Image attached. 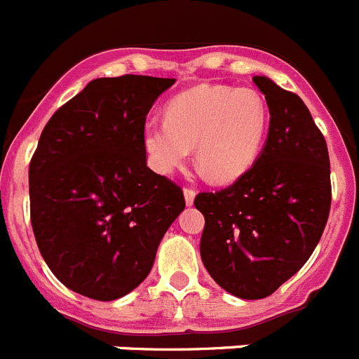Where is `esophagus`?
Returning <instances> with one entry per match:
<instances>
[{
  "mask_svg": "<svg viewBox=\"0 0 359 359\" xmlns=\"http://www.w3.org/2000/svg\"><path fill=\"white\" fill-rule=\"evenodd\" d=\"M183 196H185V203L187 207H191L194 203V198H196V192L192 189H183Z\"/></svg>",
  "mask_w": 359,
  "mask_h": 359,
  "instance_id": "1",
  "label": "esophagus"
}]
</instances>
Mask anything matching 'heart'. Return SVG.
I'll list each match as a JSON object with an SVG mask.
<instances>
[{
  "mask_svg": "<svg viewBox=\"0 0 359 359\" xmlns=\"http://www.w3.org/2000/svg\"><path fill=\"white\" fill-rule=\"evenodd\" d=\"M269 130V107L259 92L200 85L165 107V119H147L142 145L150 168L170 174L194 147L196 165L214 183H232L256 163Z\"/></svg>",
  "mask_w": 359,
  "mask_h": 359,
  "instance_id": "b5f03b06",
  "label": "heart"
}]
</instances>
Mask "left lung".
Here are the masks:
<instances>
[{"instance_id": "1", "label": "left lung", "mask_w": 359, "mask_h": 359, "mask_svg": "<svg viewBox=\"0 0 359 359\" xmlns=\"http://www.w3.org/2000/svg\"><path fill=\"white\" fill-rule=\"evenodd\" d=\"M252 81L271 114L262 154L249 172L194 205L205 216L200 252L222 289L262 299L305 265L330 210V163L323 134L302 97L267 76Z\"/></svg>"}]
</instances>
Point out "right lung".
Here are the masks:
<instances>
[{"mask_svg": "<svg viewBox=\"0 0 359 359\" xmlns=\"http://www.w3.org/2000/svg\"><path fill=\"white\" fill-rule=\"evenodd\" d=\"M174 81L92 79L43 128L29 167L30 222L52 274L81 296L112 302L136 289L185 209L142 145L149 110Z\"/></svg>", "mask_w": 359, "mask_h": 359, "instance_id": "1", "label": "right lung"}]
</instances>
